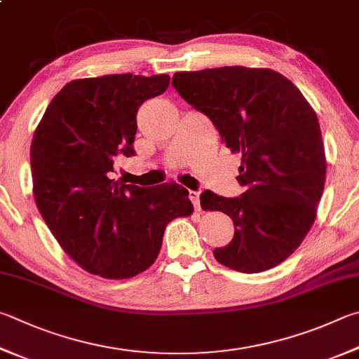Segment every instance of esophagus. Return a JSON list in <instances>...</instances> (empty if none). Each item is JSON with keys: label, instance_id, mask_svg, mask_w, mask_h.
Segmentation results:
<instances>
[{"label": "esophagus", "instance_id": "34e87169", "mask_svg": "<svg viewBox=\"0 0 359 359\" xmlns=\"http://www.w3.org/2000/svg\"><path fill=\"white\" fill-rule=\"evenodd\" d=\"M188 196H190V201L193 202L194 205V210L199 212L201 210V201H199V191H190L188 193Z\"/></svg>", "mask_w": 359, "mask_h": 359}]
</instances>
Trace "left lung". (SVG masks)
Returning <instances> with one entry per match:
<instances>
[{
	"instance_id": "left-lung-1",
	"label": "left lung",
	"mask_w": 359,
	"mask_h": 359,
	"mask_svg": "<svg viewBox=\"0 0 359 359\" xmlns=\"http://www.w3.org/2000/svg\"><path fill=\"white\" fill-rule=\"evenodd\" d=\"M172 86L213 122L242 155L240 198L201 194L204 210L233 221L229 245L213 251L236 271L260 273L284 262L314 224L327 158L317 114L299 89L271 69L243 66L175 72Z\"/></svg>"
}]
</instances>
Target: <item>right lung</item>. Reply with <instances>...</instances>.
Listing matches in <instances>:
<instances>
[{"mask_svg":"<svg viewBox=\"0 0 359 359\" xmlns=\"http://www.w3.org/2000/svg\"><path fill=\"white\" fill-rule=\"evenodd\" d=\"M169 75H105L67 83L31 142L32 194L69 257L93 275L127 279L158 257L174 218L190 217L188 190L113 179L117 155H133L136 113L165 93Z\"/></svg>","mask_w":359,"mask_h":359,"instance_id":"right-lung-1","label":"right lung"}]
</instances>
